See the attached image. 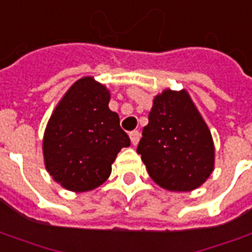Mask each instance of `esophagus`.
Wrapping results in <instances>:
<instances>
[{
  "label": "esophagus",
  "mask_w": 252,
  "mask_h": 252,
  "mask_svg": "<svg viewBox=\"0 0 252 252\" xmlns=\"http://www.w3.org/2000/svg\"><path fill=\"white\" fill-rule=\"evenodd\" d=\"M129 138H131V142H132V145H136L140 139V133L139 131H132V132L129 133Z\"/></svg>",
  "instance_id": "obj_1"
}]
</instances>
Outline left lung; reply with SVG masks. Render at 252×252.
<instances>
[{
    "instance_id": "obj_1",
    "label": "left lung",
    "mask_w": 252,
    "mask_h": 252,
    "mask_svg": "<svg viewBox=\"0 0 252 252\" xmlns=\"http://www.w3.org/2000/svg\"><path fill=\"white\" fill-rule=\"evenodd\" d=\"M136 152L150 178L171 191H190L214 169L211 132L186 91L157 95Z\"/></svg>"
}]
</instances>
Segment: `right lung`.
I'll use <instances>...</instances> for the list:
<instances>
[{
    "mask_svg": "<svg viewBox=\"0 0 252 252\" xmlns=\"http://www.w3.org/2000/svg\"><path fill=\"white\" fill-rule=\"evenodd\" d=\"M109 100L106 87L84 77L71 85L49 119L42 143L45 167L67 190L100 186L120 150L131 145Z\"/></svg>",
    "mask_w": 252,
    "mask_h": 252,
    "instance_id": "add662e5",
    "label": "right lung"
}]
</instances>
